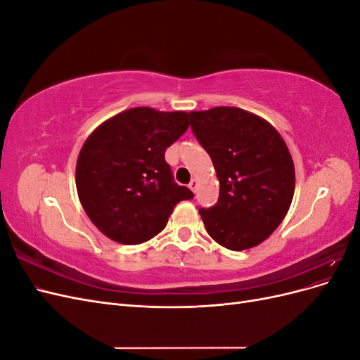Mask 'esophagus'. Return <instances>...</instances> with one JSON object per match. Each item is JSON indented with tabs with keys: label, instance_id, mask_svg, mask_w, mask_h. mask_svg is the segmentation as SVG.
<instances>
[{
	"label": "esophagus",
	"instance_id": "obj_1",
	"mask_svg": "<svg viewBox=\"0 0 360 360\" xmlns=\"http://www.w3.org/2000/svg\"><path fill=\"white\" fill-rule=\"evenodd\" d=\"M189 188H191L192 192H197V189H198V180L193 179V180L191 181V184H189Z\"/></svg>",
	"mask_w": 360,
	"mask_h": 360
}]
</instances>
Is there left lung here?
Instances as JSON below:
<instances>
[{
  "mask_svg": "<svg viewBox=\"0 0 360 360\" xmlns=\"http://www.w3.org/2000/svg\"><path fill=\"white\" fill-rule=\"evenodd\" d=\"M189 117L221 184L217 204L200 209L207 233L230 250L258 246L292 201L296 174L285 141L267 120L242 108L216 106Z\"/></svg>",
  "mask_w": 360,
  "mask_h": 360,
  "instance_id": "left-lung-1",
  "label": "left lung"
}]
</instances>
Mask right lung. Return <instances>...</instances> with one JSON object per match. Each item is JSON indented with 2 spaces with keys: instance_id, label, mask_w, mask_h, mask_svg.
Returning a JSON list of instances; mask_svg holds the SVG:
<instances>
[{
  "instance_id": "1",
  "label": "right lung",
  "mask_w": 360,
  "mask_h": 360,
  "mask_svg": "<svg viewBox=\"0 0 360 360\" xmlns=\"http://www.w3.org/2000/svg\"><path fill=\"white\" fill-rule=\"evenodd\" d=\"M189 114L138 106L97 126L76 162V191L86 216L123 245L150 240L193 193L172 180L167 148L186 132Z\"/></svg>"
}]
</instances>
